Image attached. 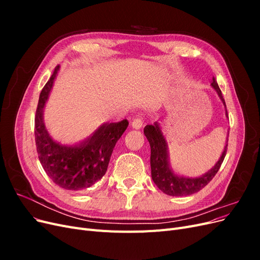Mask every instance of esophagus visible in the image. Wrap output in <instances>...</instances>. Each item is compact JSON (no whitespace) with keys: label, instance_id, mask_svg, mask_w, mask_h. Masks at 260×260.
I'll return each instance as SVG.
<instances>
[{"label":"esophagus","instance_id":"34e87169","mask_svg":"<svg viewBox=\"0 0 260 260\" xmlns=\"http://www.w3.org/2000/svg\"><path fill=\"white\" fill-rule=\"evenodd\" d=\"M131 125H132V128H133V129H137V130H139V129L142 128V125H143V120L141 119V118H137V119H135V120L132 121Z\"/></svg>","mask_w":260,"mask_h":260}]
</instances>
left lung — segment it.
Returning a JSON list of instances; mask_svg holds the SVG:
<instances>
[{
	"label": "left lung",
	"instance_id": "8db88e82",
	"mask_svg": "<svg viewBox=\"0 0 260 260\" xmlns=\"http://www.w3.org/2000/svg\"><path fill=\"white\" fill-rule=\"evenodd\" d=\"M211 86L218 93V96L222 101L225 106V102L222 96L221 90L219 89L218 83L215 78H212ZM225 115L228 116L226 109ZM144 135L151 146V170H152V179L154 183L157 185L160 191L165 194L170 196H187L194 193H198L203 187H205L211 179L216 176L220 166L224 159L226 154L228 146V138L225 141V146L221 153V156L215 164V166L206 174H204L196 178H188L175 174V171L171 169L169 162V152H168V143L161 131L160 124L158 121H155L153 124H147L144 128ZM229 137V131H228Z\"/></svg>",
	"mask_w": 260,
	"mask_h": 260
}]
</instances>
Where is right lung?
Returning a JSON list of instances; mask_svg holds the SVG:
<instances>
[{"label":"right lung","mask_w":260,"mask_h":260,"mask_svg":"<svg viewBox=\"0 0 260 260\" xmlns=\"http://www.w3.org/2000/svg\"><path fill=\"white\" fill-rule=\"evenodd\" d=\"M59 66L55 68L39 98L35 119L39 159L53 182L68 191H82L95 184L106 174L113 149L128 127V120L101 124L91 136L75 144L55 141L45 128L43 112Z\"/></svg>","instance_id":"right-lung-1"}]
</instances>
